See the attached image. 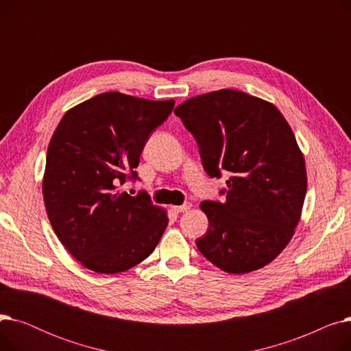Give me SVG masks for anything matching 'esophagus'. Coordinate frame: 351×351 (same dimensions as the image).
<instances>
[{
  "mask_svg": "<svg viewBox=\"0 0 351 351\" xmlns=\"http://www.w3.org/2000/svg\"><path fill=\"white\" fill-rule=\"evenodd\" d=\"M191 208H192V204H191V202H186V204H183V205H180V206H173L172 209H173L176 213H183V212H188Z\"/></svg>",
  "mask_w": 351,
  "mask_h": 351,
  "instance_id": "34e87169",
  "label": "esophagus"
}]
</instances>
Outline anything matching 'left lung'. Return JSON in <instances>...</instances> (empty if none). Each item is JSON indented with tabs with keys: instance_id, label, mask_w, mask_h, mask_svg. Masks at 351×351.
Wrapping results in <instances>:
<instances>
[{
	"instance_id": "left-lung-1",
	"label": "left lung",
	"mask_w": 351,
	"mask_h": 351,
	"mask_svg": "<svg viewBox=\"0 0 351 351\" xmlns=\"http://www.w3.org/2000/svg\"><path fill=\"white\" fill-rule=\"evenodd\" d=\"M195 136L210 178L229 173L223 202L200 204L209 220L199 252L228 273L270 263L298 226L307 191L303 154L280 110L234 89L193 97L175 109Z\"/></svg>"
}]
</instances>
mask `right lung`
I'll list each match as a JSON object with an SVG mask.
<instances>
[{
    "label": "right lung",
    "mask_w": 351,
    "mask_h": 351,
    "mask_svg": "<svg viewBox=\"0 0 351 351\" xmlns=\"http://www.w3.org/2000/svg\"><path fill=\"white\" fill-rule=\"evenodd\" d=\"M173 99L105 92L71 108L51 138L43 180L45 209L64 247L89 270L114 274L149 256L168 226L147 193L119 192Z\"/></svg>",
    "instance_id": "right-lung-1"
}]
</instances>
